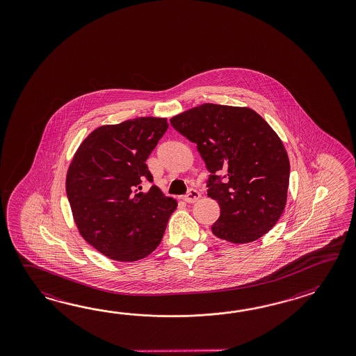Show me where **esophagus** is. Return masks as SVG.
Instances as JSON below:
<instances>
[{
	"label": "esophagus",
	"instance_id": "34e87169",
	"mask_svg": "<svg viewBox=\"0 0 356 356\" xmlns=\"http://www.w3.org/2000/svg\"><path fill=\"white\" fill-rule=\"evenodd\" d=\"M200 197H201V193L197 189L191 188L188 193L186 196H183V200L188 204H193V202H196L197 200H200Z\"/></svg>",
	"mask_w": 356,
	"mask_h": 356
}]
</instances>
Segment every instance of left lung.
<instances>
[{"label":"left lung","mask_w":356,"mask_h":356,"mask_svg":"<svg viewBox=\"0 0 356 356\" xmlns=\"http://www.w3.org/2000/svg\"><path fill=\"white\" fill-rule=\"evenodd\" d=\"M170 123L197 145L212 175L207 196L220 204L213 235L244 244L268 233L285 209L290 175L288 152L273 127L250 108L212 103L177 114Z\"/></svg>","instance_id":"8db88e82"}]
</instances>
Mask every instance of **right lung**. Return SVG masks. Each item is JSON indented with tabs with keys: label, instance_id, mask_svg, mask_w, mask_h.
<instances>
[{
	"label": "right lung",
	"instance_id": "obj_1",
	"mask_svg": "<svg viewBox=\"0 0 356 356\" xmlns=\"http://www.w3.org/2000/svg\"><path fill=\"white\" fill-rule=\"evenodd\" d=\"M167 118L138 117L94 129L68 165L66 192L80 235L106 257L136 262L158 248L177 201L152 181L146 160Z\"/></svg>",
	"mask_w": 356,
	"mask_h": 356
}]
</instances>
